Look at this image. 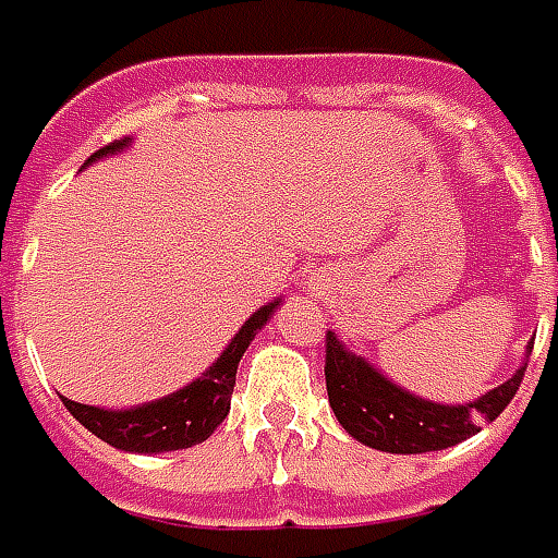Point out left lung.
I'll use <instances>...</instances> for the list:
<instances>
[{"mask_svg": "<svg viewBox=\"0 0 558 558\" xmlns=\"http://www.w3.org/2000/svg\"><path fill=\"white\" fill-rule=\"evenodd\" d=\"M558 312V300H556ZM532 345L525 349L520 369L487 390L475 402L445 405L433 399L414 397L412 390L393 385L381 369L349 349L333 330H327V399L336 421L361 445L385 453H426L460 445L481 433V426L493 424L523 381L525 361Z\"/></svg>", "mask_w": 558, "mask_h": 558, "instance_id": "left-lung-1", "label": "left lung"}]
</instances>
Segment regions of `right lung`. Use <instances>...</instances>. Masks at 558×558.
<instances>
[{
    "mask_svg": "<svg viewBox=\"0 0 558 558\" xmlns=\"http://www.w3.org/2000/svg\"><path fill=\"white\" fill-rule=\"evenodd\" d=\"M132 144V137L113 141L101 146L89 159L83 161V168H89L93 161L105 156H117L125 146ZM282 300L276 298L258 312H252L234 339L228 342V349L219 354V361L209 366L207 373H201L192 385L173 390L168 397L156 402H141L132 409H96V405H83L74 399L62 397V405L81 421L93 436L108 441L117 450L129 453H165V450H183L192 445H201L213 436V429L222 424L231 412V393L236 385V366L243 361V354L252 345V339L264 324L270 322V315L279 310Z\"/></svg>",
    "mask_w": 558,
    "mask_h": 558,
    "instance_id": "right-lung-1",
    "label": "right lung"
}]
</instances>
